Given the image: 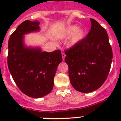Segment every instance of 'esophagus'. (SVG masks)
I'll list each match as a JSON object with an SVG mask.
<instances>
[{
    "instance_id": "34e87169",
    "label": "esophagus",
    "mask_w": 121,
    "mask_h": 121,
    "mask_svg": "<svg viewBox=\"0 0 121 121\" xmlns=\"http://www.w3.org/2000/svg\"><path fill=\"white\" fill-rule=\"evenodd\" d=\"M61 55H62L63 60L64 61V60H65V56H66V55H65V53H61Z\"/></svg>"
}]
</instances>
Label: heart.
Masks as SVG:
<instances>
[{
  "label": "heart",
  "instance_id": "heart-1",
  "mask_svg": "<svg viewBox=\"0 0 121 121\" xmlns=\"http://www.w3.org/2000/svg\"><path fill=\"white\" fill-rule=\"evenodd\" d=\"M86 32L84 29H79L77 25H70L66 27L63 32L61 36L62 38H69L72 36L70 39V45L73 46L79 43L85 36Z\"/></svg>",
  "mask_w": 121,
  "mask_h": 121
}]
</instances>
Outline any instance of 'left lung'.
<instances>
[{"label":"left lung","instance_id":"8db88e82","mask_svg":"<svg viewBox=\"0 0 121 121\" xmlns=\"http://www.w3.org/2000/svg\"><path fill=\"white\" fill-rule=\"evenodd\" d=\"M90 21L92 27L86 38L65 51L71 84L82 93L92 92L102 85L113 57L107 31L95 20Z\"/></svg>","mask_w":121,"mask_h":121}]
</instances>
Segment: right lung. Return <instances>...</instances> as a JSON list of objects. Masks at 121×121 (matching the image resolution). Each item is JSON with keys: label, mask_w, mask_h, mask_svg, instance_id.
<instances>
[{"label": "right lung", "mask_w": 121, "mask_h": 121, "mask_svg": "<svg viewBox=\"0 0 121 121\" xmlns=\"http://www.w3.org/2000/svg\"><path fill=\"white\" fill-rule=\"evenodd\" d=\"M39 24L24 21L8 42L7 64L12 78L22 93L33 98L43 97L51 92L57 67L63 60L60 50L48 53L24 45V35L38 31Z\"/></svg>", "instance_id": "add662e5"}]
</instances>
